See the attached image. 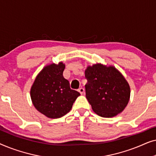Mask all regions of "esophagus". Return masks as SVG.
<instances>
[{"label": "esophagus", "mask_w": 156, "mask_h": 156, "mask_svg": "<svg viewBox=\"0 0 156 156\" xmlns=\"http://www.w3.org/2000/svg\"><path fill=\"white\" fill-rule=\"evenodd\" d=\"M78 91L81 94H84V89L82 88V87H81V88L78 89Z\"/></svg>", "instance_id": "obj_1"}]
</instances>
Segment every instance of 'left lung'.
<instances>
[{
	"instance_id": "obj_1",
	"label": "left lung",
	"mask_w": 156,
	"mask_h": 156,
	"mask_svg": "<svg viewBox=\"0 0 156 156\" xmlns=\"http://www.w3.org/2000/svg\"><path fill=\"white\" fill-rule=\"evenodd\" d=\"M86 97L96 114L104 118L117 116L126 107L131 89L123 74L112 65L97 63L85 69Z\"/></svg>"
}]
</instances>
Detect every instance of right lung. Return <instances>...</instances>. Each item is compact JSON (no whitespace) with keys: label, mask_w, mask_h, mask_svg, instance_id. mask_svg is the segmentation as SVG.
Returning a JSON list of instances; mask_svg holds the SVG:
<instances>
[{"label":"right lung","mask_w":156,"mask_h":156,"mask_svg":"<svg viewBox=\"0 0 156 156\" xmlns=\"http://www.w3.org/2000/svg\"><path fill=\"white\" fill-rule=\"evenodd\" d=\"M65 65L62 62L44 66L30 89L33 104L38 112L50 119H58L67 114L80 94L70 89L64 78Z\"/></svg>","instance_id":"obj_1"}]
</instances>
